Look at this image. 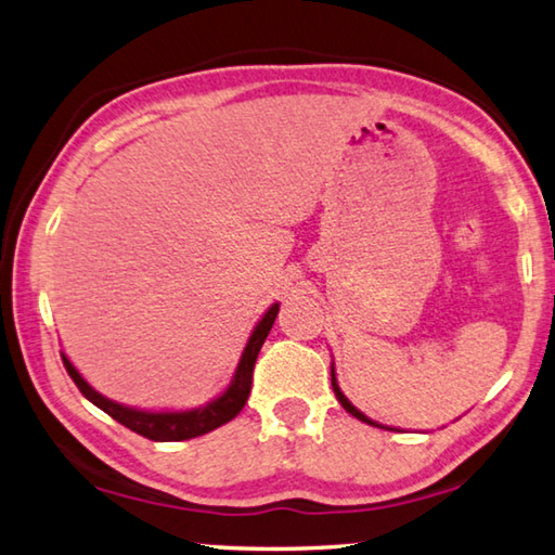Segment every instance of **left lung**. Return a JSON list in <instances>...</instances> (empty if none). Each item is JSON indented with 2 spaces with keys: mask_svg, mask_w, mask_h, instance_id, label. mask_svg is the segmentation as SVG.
I'll list each match as a JSON object with an SVG mask.
<instances>
[{
  "mask_svg": "<svg viewBox=\"0 0 555 555\" xmlns=\"http://www.w3.org/2000/svg\"><path fill=\"white\" fill-rule=\"evenodd\" d=\"M331 377H333V391H335V397H337V401H340V403H343V409H345L347 413H352V416H354V418H360V421H364V424H370V426H377V424H374V421H370L367 416H364V413H360V411H357V409L352 406V403L345 399V393L340 391V387H337V382H335V370H331Z\"/></svg>",
  "mask_w": 555,
  "mask_h": 555,
  "instance_id": "obj_1",
  "label": "left lung"
}]
</instances>
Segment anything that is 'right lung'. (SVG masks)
<instances>
[{
  "instance_id": "right-lung-1",
  "label": "right lung",
  "mask_w": 555,
  "mask_h": 555,
  "mask_svg": "<svg viewBox=\"0 0 555 555\" xmlns=\"http://www.w3.org/2000/svg\"><path fill=\"white\" fill-rule=\"evenodd\" d=\"M276 313H279V304L271 306L264 313V318L257 323L247 347H244L242 360L237 364V372H234V377H232V384L224 389L222 397L210 401L208 406L193 409V411L152 413V411H137V409L121 406V403L109 401L102 397V393L92 389L90 384L80 377L78 370L73 367L68 357L65 354H61V357H63L65 370H68L70 379L75 382V387L80 389L82 397L95 403L98 409L105 411L107 416L119 421L121 426H127L129 430H134V434L144 436L149 440H158V443L198 438V436L210 434V430H215V428H220L222 424H228V421H232L242 411L244 403H247V397L251 391V374H255L257 354L261 350V345H264V340H267L271 325H274V321H276Z\"/></svg>"
}]
</instances>
